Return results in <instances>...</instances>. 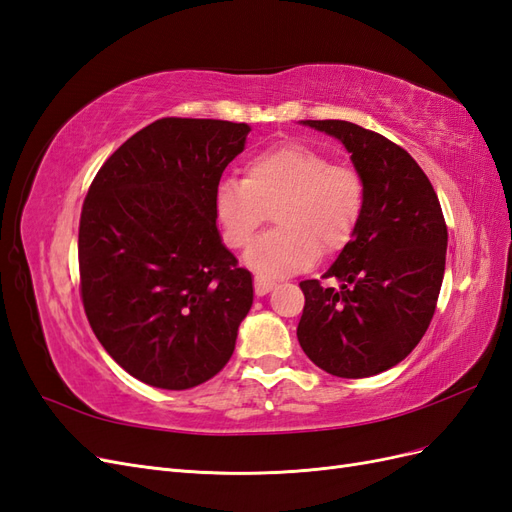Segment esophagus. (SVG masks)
<instances>
[{
	"instance_id": "34e87169",
	"label": "esophagus",
	"mask_w": 512,
	"mask_h": 512,
	"mask_svg": "<svg viewBox=\"0 0 512 512\" xmlns=\"http://www.w3.org/2000/svg\"><path fill=\"white\" fill-rule=\"evenodd\" d=\"M273 286H275V282L269 280V277H265V275H256L254 277V292L258 294V297H265L267 292L273 290Z\"/></svg>"
}]
</instances>
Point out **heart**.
Returning <instances> with one entry per match:
<instances>
[{"label": "heart", "mask_w": 512, "mask_h": 512, "mask_svg": "<svg viewBox=\"0 0 512 512\" xmlns=\"http://www.w3.org/2000/svg\"><path fill=\"white\" fill-rule=\"evenodd\" d=\"M365 185L350 166L331 164L322 151L299 143L260 151L245 166V179L224 177L213 194L222 239L245 250L273 211L275 230L247 254L260 275L307 269L318 252L344 247L361 220Z\"/></svg>", "instance_id": "heart-1"}]
</instances>
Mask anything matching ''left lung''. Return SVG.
<instances>
[{
	"instance_id": "left-lung-1",
	"label": "left lung",
	"mask_w": 512,
	"mask_h": 512,
	"mask_svg": "<svg viewBox=\"0 0 512 512\" xmlns=\"http://www.w3.org/2000/svg\"><path fill=\"white\" fill-rule=\"evenodd\" d=\"M337 138L365 185L350 241L305 294L297 337L303 352L337 378L376 376L421 342L442 288L448 232L440 200L406 149L342 119L301 121Z\"/></svg>"
}]
</instances>
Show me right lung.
I'll list each match as a JSON object with an SVG mask.
<instances>
[{
	"label": "right lung",
	"mask_w": 512,
	"mask_h": 512,
	"mask_svg": "<svg viewBox=\"0 0 512 512\" xmlns=\"http://www.w3.org/2000/svg\"><path fill=\"white\" fill-rule=\"evenodd\" d=\"M247 123L164 117L130 136L91 183L79 226L81 297L104 350L168 391L213 378L254 301L222 243L213 194Z\"/></svg>",
	"instance_id": "right-lung-1"
}]
</instances>
